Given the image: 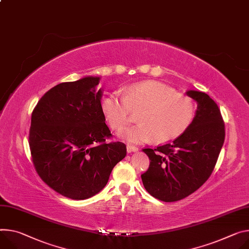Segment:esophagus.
<instances>
[{"label":"esophagus","instance_id":"1","mask_svg":"<svg viewBox=\"0 0 249 249\" xmlns=\"http://www.w3.org/2000/svg\"><path fill=\"white\" fill-rule=\"evenodd\" d=\"M127 152L128 153H132V152H136L138 149H137V147H135V146H132V145H127Z\"/></svg>","mask_w":249,"mask_h":249}]
</instances>
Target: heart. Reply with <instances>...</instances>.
Masks as SVG:
<instances>
[{
  "label": "heart",
  "mask_w": 249,
  "mask_h": 249,
  "mask_svg": "<svg viewBox=\"0 0 249 249\" xmlns=\"http://www.w3.org/2000/svg\"><path fill=\"white\" fill-rule=\"evenodd\" d=\"M140 110L136 125L121 128L117 136L129 143L141 144L151 140L166 143L183 135L196 114L194 100L159 81H144L132 85L124 93L115 91L105 96L101 111L113 129L127 123L131 110Z\"/></svg>",
  "instance_id": "obj_1"
}]
</instances>
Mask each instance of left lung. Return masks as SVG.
<instances>
[{"label": "left lung", "mask_w": 249, "mask_h": 249, "mask_svg": "<svg viewBox=\"0 0 249 249\" xmlns=\"http://www.w3.org/2000/svg\"><path fill=\"white\" fill-rule=\"evenodd\" d=\"M196 104L193 123L172 143L143 149L150 159L141 175L146 191L163 201L182 199L207 182L224 142V123L216 103L205 92L188 90Z\"/></svg>", "instance_id": "obj_1"}]
</instances>
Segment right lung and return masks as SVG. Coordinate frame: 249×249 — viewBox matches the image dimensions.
<instances>
[{
    "mask_svg": "<svg viewBox=\"0 0 249 249\" xmlns=\"http://www.w3.org/2000/svg\"><path fill=\"white\" fill-rule=\"evenodd\" d=\"M99 76L62 82L44 94L32 114L29 143L41 179L58 194L86 199L98 194L126 156L101 111Z\"/></svg>",
    "mask_w": 249,
    "mask_h": 249,
    "instance_id": "1",
    "label": "right lung"
}]
</instances>
